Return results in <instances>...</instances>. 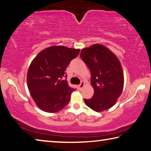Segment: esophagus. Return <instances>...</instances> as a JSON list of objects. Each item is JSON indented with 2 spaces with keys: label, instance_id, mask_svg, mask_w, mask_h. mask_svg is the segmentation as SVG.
Returning a JSON list of instances; mask_svg holds the SVG:
<instances>
[{
  "label": "esophagus",
  "instance_id": "esophagus-1",
  "mask_svg": "<svg viewBox=\"0 0 151 151\" xmlns=\"http://www.w3.org/2000/svg\"><path fill=\"white\" fill-rule=\"evenodd\" d=\"M84 86H85V82H84V81H81V83L79 85V88H80V89H82L84 87Z\"/></svg>",
  "mask_w": 151,
  "mask_h": 151
}]
</instances>
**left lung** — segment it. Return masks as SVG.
Instances as JSON below:
<instances>
[{
  "label": "left lung",
  "mask_w": 151,
  "mask_h": 151,
  "mask_svg": "<svg viewBox=\"0 0 151 151\" xmlns=\"http://www.w3.org/2000/svg\"><path fill=\"white\" fill-rule=\"evenodd\" d=\"M80 57L91 71L93 97L84 99L85 104L96 112L112 107L122 93L124 75L119 58L100 44L83 48Z\"/></svg>",
  "instance_id": "left-lung-1"
}]
</instances>
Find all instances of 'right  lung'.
Segmentation results:
<instances>
[{
	"label": "right lung",
	"instance_id": "1",
	"mask_svg": "<svg viewBox=\"0 0 151 151\" xmlns=\"http://www.w3.org/2000/svg\"><path fill=\"white\" fill-rule=\"evenodd\" d=\"M80 49L52 46L38 53L32 61L27 73V86L37 106L47 113H55L70 102L76 89L70 88L65 70Z\"/></svg>",
	"mask_w": 151,
	"mask_h": 151
}]
</instances>
